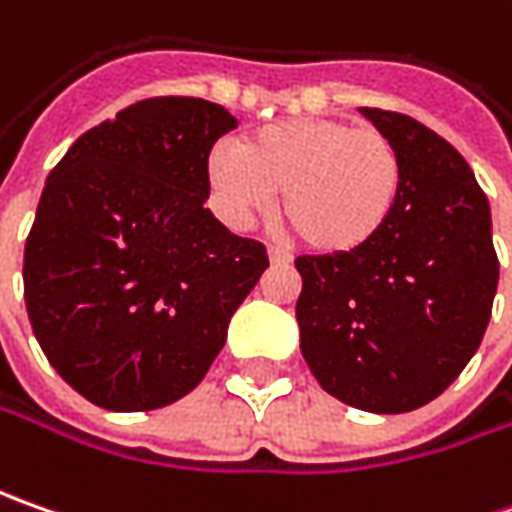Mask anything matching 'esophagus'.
I'll list each match as a JSON object with an SVG mask.
<instances>
[{"label": "esophagus", "mask_w": 512, "mask_h": 512, "mask_svg": "<svg viewBox=\"0 0 512 512\" xmlns=\"http://www.w3.org/2000/svg\"><path fill=\"white\" fill-rule=\"evenodd\" d=\"M267 259H270V265H290V262H293L290 253H287V250H279V247H267Z\"/></svg>", "instance_id": "obj_1"}]
</instances>
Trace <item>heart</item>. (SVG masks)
I'll list each match as a JSON object with an SVG mask.
<instances>
[{
    "label": "heart",
    "instance_id": "b5f03b06",
    "mask_svg": "<svg viewBox=\"0 0 512 512\" xmlns=\"http://www.w3.org/2000/svg\"><path fill=\"white\" fill-rule=\"evenodd\" d=\"M207 179L230 222L247 225L282 190V222L307 247L350 253L390 219L402 162L379 130L290 119L250 133L239 148H213Z\"/></svg>",
    "mask_w": 512,
    "mask_h": 512
}]
</instances>
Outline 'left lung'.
Returning a JSON list of instances; mask_svg holds the SVG:
<instances>
[{
	"instance_id": "obj_1",
	"label": "left lung",
	"mask_w": 512,
	"mask_h": 512,
	"mask_svg": "<svg viewBox=\"0 0 512 512\" xmlns=\"http://www.w3.org/2000/svg\"><path fill=\"white\" fill-rule=\"evenodd\" d=\"M402 162L399 199L359 250L299 256L302 356L339 402L407 413L482 344L499 287L490 202L464 156L422 122L359 108Z\"/></svg>"
}]
</instances>
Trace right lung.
<instances>
[{
	"mask_svg": "<svg viewBox=\"0 0 512 512\" xmlns=\"http://www.w3.org/2000/svg\"><path fill=\"white\" fill-rule=\"evenodd\" d=\"M239 119L159 96L82 133L45 182L25 245V305L53 370L116 413L202 382L265 247L210 210L207 156Z\"/></svg>",
	"mask_w": 512,
	"mask_h": 512,
	"instance_id": "right-lung-1",
	"label": "right lung"
}]
</instances>
